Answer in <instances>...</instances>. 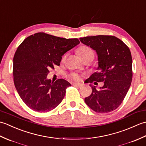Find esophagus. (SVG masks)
Listing matches in <instances>:
<instances>
[{
	"label": "esophagus",
	"instance_id": "obj_1",
	"mask_svg": "<svg viewBox=\"0 0 146 146\" xmlns=\"http://www.w3.org/2000/svg\"><path fill=\"white\" fill-rule=\"evenodd\" d=\"M73 86H78V87H80V86H83V83H73Z\"/></svg>",
	"mask_w": 146,
	"mask_h": 146
}]
</instances>
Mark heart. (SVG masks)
I'll return each instance as SVG.
<instances>
[{"label":"heart","mask_w":146,"mask_h":146,"mask_svg":"<svg viewBox=\"0 0 146 146\" xmlns=\"http://www.w3.org/2000/svg\"><path fill=\"white\" fill-rule=\"evenodd\" d=\"M78 54L80 56V57L83 60H86L87 58H92L94 59V52L92 51V49L88 47V46H83L80 47L78 50H77ZM71 78L75 80H80V76L77 73H71Z\"/></svg>","instance_id":"1"}]
</instances>
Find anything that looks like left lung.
Here are the masks:
<instances>
[{
  "instance_id": "obj_1",
  "label": "left lung",
  "mask_w": 146,
  "mask_h": 146,
  "mask_svg": "<svg viewBox=\"0 0 146 146\" xmlns=\"http://www.w3.org/2000/svg\"><path fill=\"white\" fill-rule=\"evenodd\" d=\"M80 40L95 50L98 56L97 71L90 76L89 82H104L99 90L90 85L92 93L85 98L86 104L97 113L115 110L131 85L132 60L129 48L113 36H87Z\"/></svg>"
}]
</instances>
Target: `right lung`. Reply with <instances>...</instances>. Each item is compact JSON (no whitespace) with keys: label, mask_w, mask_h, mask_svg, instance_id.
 Returning <instances> with one entry per match:
<instances>
[{"label":"right lung","mask_w":146,"mask_h":146,"mask_svg":"<svg viewBox=\"0 0 146 146\" xmlns=\"http://www.w3.org/2000/svg\"><path fill=\"white\" fill-rule=\"evenodd\" d=\"M80 44L78 39H66L44 33L24 40L13 59L14 82L27 107L38 112H47L60 104L71 86L64 79L51 82L47 76L51 68L59 66L64 53Z\"/></svg>","instance_id":"obj_1"}]
</instances>
